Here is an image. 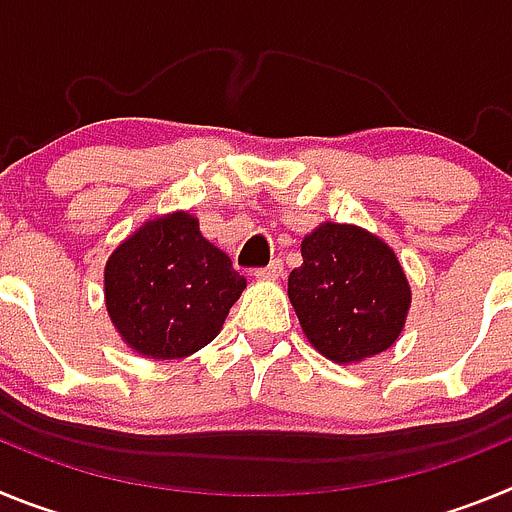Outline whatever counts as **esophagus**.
Returning <instances> with one entry per match:
<instances>
[{
  "label": "esophagus",
  "mask_w": 512,
  "mask_h": 512,
  "mask_svg": "<svg viewBox=\"0 0 512 512\" xmlns=\"http://www.w3.org/2000/svg\"><path fill=\"white\" fill-rule=\"evenodd\" d=\"M282 274H284V264L279 259H274L269 266H264V269L253 271V277L256 279H279Z\"/></svg>",
  "instance_id": "1"
}]
</instances>
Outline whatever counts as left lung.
Here are the masks:
<instances>
[{
  "instance_id": "obj_1",
  "label": "left lung",
  "mask_w": 512,
  "mask_h": 512,
  "mask_svg": "<svg viewBox=\"0 0 512 512\" xmlns=\"http://www.w3.org/2000/svg\"><path fill=\"white\" fill-rule=\"evenodd\" d=\"M287 292L307 341L336 364L387 351L410 307L395 251L356 225L325 223L305 235Z\"/></svg>"
}]
</instances>
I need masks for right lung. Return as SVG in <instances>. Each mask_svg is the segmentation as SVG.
<instances>
[{"instance_id":"add662e5","label":"right lung","mask_w":512,"mask_h":512,"mask_svg":"<svg viewBox=\"0 0 512 512\" xmlns=\"http://www.w3.org/2000/svg\"><path fill=\"white\" fill-rule=\"evenodd\" d=\"M243 287L246 277L187 212L135 230L104 266L112 323L148 359H182L207 346Z\"/></svg>"}]
</instances>
